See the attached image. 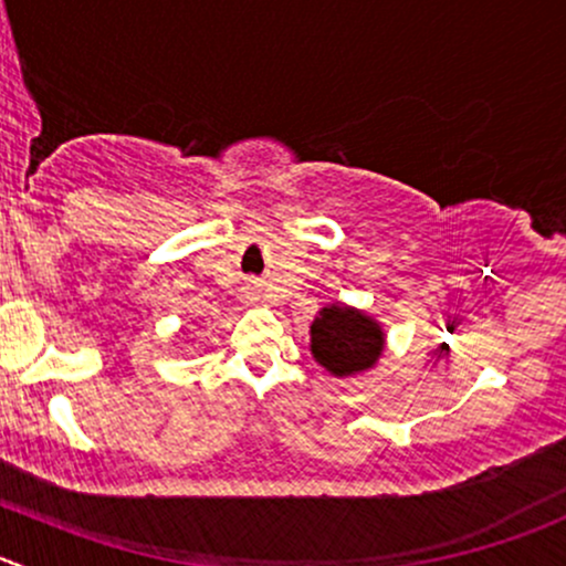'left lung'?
<instances>
[{"label": "left lung", "instance_id": "1", "mask_svg": "<svg viewBox=\"0 0 566 566\" xmlns=\"http://www.w3.org/2000/svg\"><path fill=\"white\" fill-rule=\"evenodd\" d=\"M310 348L332 376L370 370L384 350V332L370 315L345 304H328L310 326Z\"/></svg>", "mask_w": 566, "mask_h": 566}]
</instances>
